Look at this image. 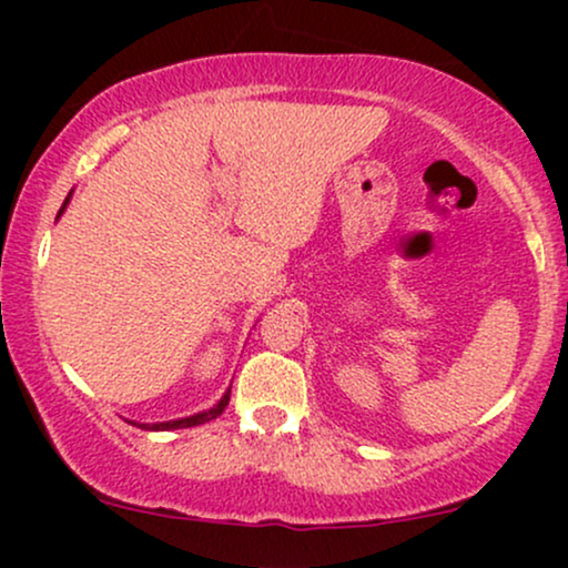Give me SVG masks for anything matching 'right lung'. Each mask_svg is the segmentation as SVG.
<instances>
[{
  "label": "right lung",
  "mask_w": 568,
  "mask_h": 568,
  "mask_svg": "<svg viewBox=\"0 0 568 568\" xmlns=\"http://www.w3.org/2000/svg\"><path fill=\"white\" fill-rule=\"evenodd\" d=\"M71 194H74V189H71L69 197L63 200L61 211H58V219H61V216H63V211H67V207H69ZM230 393H232V387H226V393L221 395V400L216 403V406H211V408H205V410H197V414H192V416H181V419H168V422H133V419H128V422H130V425L141 427V429H149V433H168V429L197 427V425H205V422L216 419V416L224 414V408L230 406Z\"/></svg>",
  "instance_id": "add662e5"
}]
</instances>
